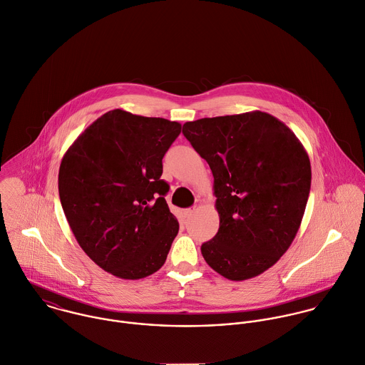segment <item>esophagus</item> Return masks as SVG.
<instances>
[{"instance_id":"34e87169","label":"esophagus","mask_w":365,"mask_h":365,"mask_svg":"<svg viewBox=\"0 0 365 365\" xmlns=\"http://www.w3.org/2000/svg\"><path fill=\"white\" fill-rule=\"evenodd\" d=\"M195 212H196V209H187V210H185V216L186 217H192Z\"/></svg>"}]
</instances>
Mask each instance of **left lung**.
I'll list each match as a JSON object with an SVG mask.
<instances>
[{
	"label": "left lung",
	"instance_id": "1",
	"mask_svg": "<svg viewBox=\"0 0 365 365\" xmlns=\"http://www.w3.org/2000/svg\"><path fill=\"white\" fill-rule=\"evenodd\" d=\"M183 135L215 178L220 227L202 245L203 258L230 281L261 275L288 251L303 219L312 182L306 149L262 111L190 121Z\"/></svg>",
	"mask_w": 365,
	"mask_h": 365
}]
</instances>
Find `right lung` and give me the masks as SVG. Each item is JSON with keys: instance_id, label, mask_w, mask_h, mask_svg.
I'll return each instance as SVG.
<instances>
[{"instance_id": "add662e5", "label": "right lung", "mask_w": 365, "mask_h": 365, "mask_svg": "<svg viewBox=\"0 0 365 365\" xmlns=\"http://www.w3.org/2000/svg\"><path fill=\"white\" fill-rule=\"evenodd\" d=\"M182 125L111 110L62 158L59 196L81 250L121 279H141L166 261L179 222L160 179L162 158Z\"/></svg>"}]
</instances>
